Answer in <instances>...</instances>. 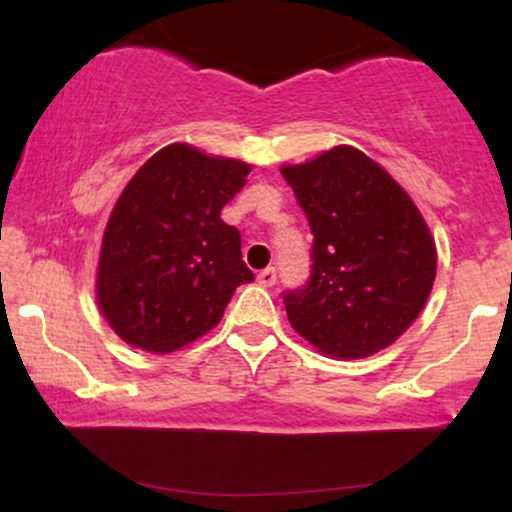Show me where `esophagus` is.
Here are the masks:
<instances>
[{"instance_id":"1","label":"esophagus","mask_w":512,"mask_h":512,"mask_svg":"<svg viewBox=\"0 0 512 512\" xmlns=\"http://www.w3.org/2000/svg\"><path fill=\"white\" fill-rule=\"evenodd\" d=\"M257 281H260L264 289H269V286H274V284H276V269H274V267L262 269V272L257 274Z\"/></svg>"}]
</instances>
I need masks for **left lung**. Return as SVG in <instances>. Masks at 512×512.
<instances>
[{
    "mask_svg": "<svg viewBox=\"0 0 512 512\" xmlns=\"http://www.w3.org/2000/svg\"><path fill=\"white\" fill-rule=\"evenodd\" d=\"M313 231V274L286 291L291 327L332 358H366L409 330L436 281L424 216L383 166L354 146L281 166Z\"/></svg>",
    "mask_w": 512,
    "mask_h": 512,
    "instance_id": "left-lung-1",
    "label": "left lung"
}]
</instances>
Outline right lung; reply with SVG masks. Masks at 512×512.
<instances>
[{
  "label": "right lung",
  "mask_w": 512,
  "mask_h": 512,
  "mask_svg": "<svg viewBox=\"0 0 512 512\" xmlns=\"http://www.w3.org/2000/svg\"><path fill=\"white\" fill-rule=\"evenodd\" d=\"M252 166L190 144L156 151L110 211L96 274V301L129 346L170 354L214 330L233 291L255 274L240 233L221 209Z\"/></svg>",
  "instance_id": "obj_1"
}]
</instances>
